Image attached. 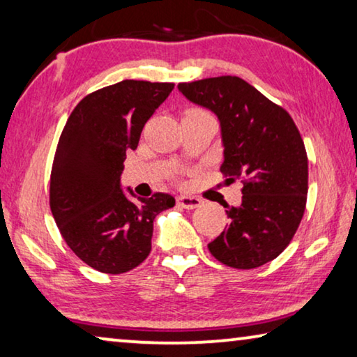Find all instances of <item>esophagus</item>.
<instances>
[{"instance_id":"esophagus-1","label":"esophagus","mask_w":357,"mask_h":357,"mask_svg":"<svg viewBox=\"0 0 357 357\" xmlns=\"http://www.w3.org/2000/svg\"><path fill=\"white\" fill-rule=\"evenodd\" d=\"M178 205L183 206L185 210H194L197 206L202 205V200L197 199V197H189V195H179L178 197Z\"/></svg>"}]
</instances>
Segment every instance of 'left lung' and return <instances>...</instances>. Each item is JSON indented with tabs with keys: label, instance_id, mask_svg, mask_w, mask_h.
<instances>
[{
	"label": "left lung",
	"instance_id": "1",
	"mask_svg": "<svg viewBox=\"0 0 357 357\" xmlns=\"http://www.w3.org/2000/svg\"><path fill=\"white\" fill-rule=\"evenodd\" d=\"M190 102L211 110L221 125V173L242 179L241 206H225L229 226L208 243L218 261L253 269L289 245L306 208L307 157L289 112L238 77L179 83Z\"/></svg>",
	"mask_w": 357,
	"mask_h": 357
}]
</instances>
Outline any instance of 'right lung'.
Wrapping results in <instances>:
<instances>
[{"mask_svg":"<svg viewBox=\"0 0 357 357\" xmlns=\"http://www.w3.org/2000/svg\"><path fill=\"white\" fill-rule=\"evenodd\" d=\"M173 88L123 79L83 98L63 126L51 169V211L72 252L99 273L123 274L144 261L153 220L174 206L162 192L131 202L120 183L126 152L137 147Z\"/></svg>","mask_w":357,"mask_h":357,"instance_id":"1","label":"right lung"}]
</instances>
